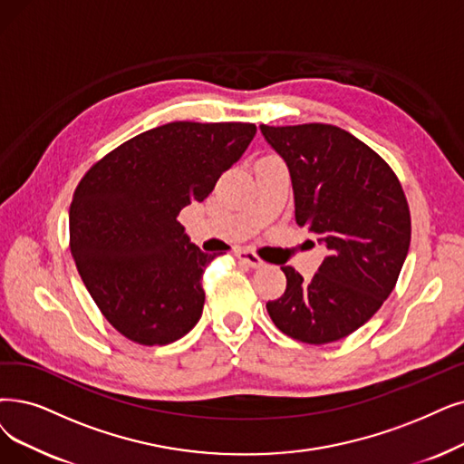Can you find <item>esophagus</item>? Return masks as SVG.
Masks as SVG:
<instances>
[{
    "instance_id": "esophagus-1",
    "label": "esophagus",
    "mask_w": 464,
    "mask_h": 464,
    "mask_svg": "<svg viewBox=\"0 0 464 464\" xmlns=\"http://www.w3.org/2000/svg\"><path fill=\"white\" fill-rule=\"evenodd\" d=\"M236 258L239 263H244V265H247V266H251V268H261L265 263L261 261V256L258 255H255L253 251H246V249H239V251H236Z\"/></svg>"
}]
</instances>
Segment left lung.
Here are the masks:
<instances>
[{
	"mask_svg": "<svg viewBox=\"0 0 464 464\" xmlns=\"http://www.w3.org/2000/svg\"><path fill=\"white\" fill-rule=\"evenodd\" d=\"M291 177L295 220L327 256L310 282L282 266L287 287L266 310L287 337L325 344L362 327L392 293L411 242V217L388 163L327 123L261 125Z\"/></svg>",
	"mask_w": 464,
	"mask_h": 464,
	"instance_id": "obj_1",
	"label": "left lung"
}]
</instances>
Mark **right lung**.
I'll return each mask as SVG.
<instances>
[{"instance_id":"obj_1","label":"right lung","mask_w":464,"mask_h":464,"mask_svg":"<svg viewBox=\"0 0 464 464\" xmlns=\"http://www.w3.org/2000/svg\"><path fill=\"white\" fill-rule=\"evenodd\" d=\"M253 123L173 121L123 142L85 173L70 206V251L104 318L144 346L199 322L215 255L177 220L244 156Z\"/></svg>"}]
</instances>
